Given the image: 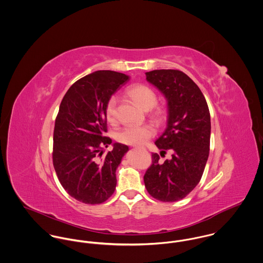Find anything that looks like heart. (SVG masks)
Returning <instances> with one entry per match:
<instances>
[{"label": "heart", "mask_w": 263, "mask_h": 263, "mask_svg": "<svg viewBox=\"0 0 263 263\" xmlns=\"http://www.w3.org/2000/svg\"><path fill=\"white\" fill-rule=\"evenodd\" d=\"M127 96L134 101L144 111L151 110L157 103L156 93L153 89L144 85H135L127 89ZM106 119L109 123L114 124L117 120V98L111 97L106 105ZM151 116L156 120L163 117V112L156 109L151 112ZM155 134V130L151 125L127 126L118 132L117 139L121 143L128 145L139 146L146 142Z\"/></svg>", "instance_id": "obj_1"}]
</instances>
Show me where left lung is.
<instances>
[{
    "instance_id": "left-lung-1",
    "label": "left lung",
    "mask_w": 263,
    "mask_h": 263,
    "mask_svg": "<svg viewBox=\"0 0 263 263\" xmlns=\"http://www.w3.org/2000/svg\"><path fill=\"white\" fill-rule=\"evenodd\" d=\"M146 81L165 98L167 124L155 145L160 153L172 150L163 163L152 153L144 175L146 190L161 202L183 199L200 182L209 157L211 117L204 95L185 73L175 69L145 72Z\"/></svg>"
}]
</instances>
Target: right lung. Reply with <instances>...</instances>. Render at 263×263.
Returning <instances> with one entry per match:
<instances>
[{"mask_svg":"<svg viewBox=\"0 0 263 263\" xmlns=\"http://www.w3.org/2000/svg\"><path fill=\"white\" fill-rule=\"evenodd\" d=\"M130 77L97 70L77 81L64 95L53 132V166L67 194L84 204L104 203L115 192L116 171L129 147L106 137V105Z\"/></svg>","mask_w":263,"mask_h":263,"instance_id":"add662e5","label":"right lung"}]
</instances>
